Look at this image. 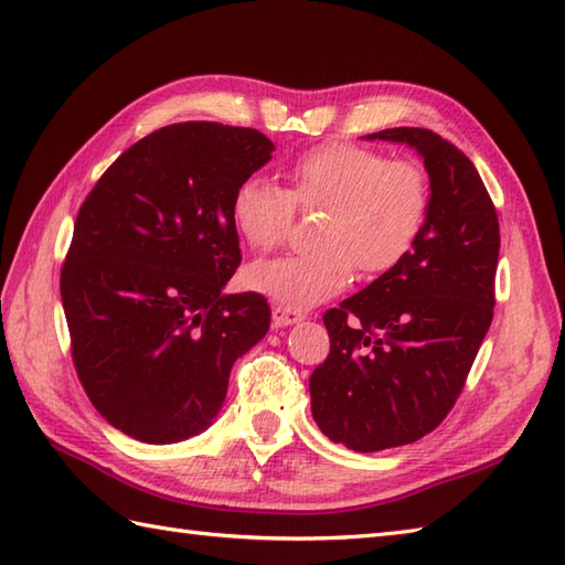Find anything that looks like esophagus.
<instances>
[{
    "label": "esophagus",
    "instance_id": "obj_1",
    "mask_svg": "<svg viewBox=\"0 0 565 565\" xmlns=\"http://www.w3.org/2000/svg\"><path fill=\"white\" fill-rule=\"evenodd\" d=\"M303 313L296 308H286V306H274L271 310V322L274 328H286V326H294V322H301Z\"/></svg>",
    "mask_w": 565,
    "mask_h": 565
}]
</instances>
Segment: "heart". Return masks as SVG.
Segmentation results:
<instances>
[{"label":"heart","mask_w":565,"mask_h":565,"mask_svg":"<svg viewBox=\"0 0 565 565\" xmlns=\"http://www.w3.org/2000/svg\"><path fill=\"white\" fill-rule=\"evenodd\" d=\"M296 206L322 209L313 227L318 247L249 264L243 284L286 308H308L347 289L356 267L379 276L403 264L427 225L431 186L415 160L330 140L291 162L289 189L264 177L239 182L231 213L239 237L269 252L289 235Z\"/></svg>","instance_id":"heart-1"}]
</instances>
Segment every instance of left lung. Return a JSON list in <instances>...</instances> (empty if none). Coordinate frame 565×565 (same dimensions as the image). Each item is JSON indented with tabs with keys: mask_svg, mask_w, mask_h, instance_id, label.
<instances>
[{
	"mask_svg": "<svg viewBox=\"0 0 565 565\" xmlns=\"http://www.w3.org/2000/svg\"><path fill=\"white\" fill-rule=\"evenodd\" d=\"M425 160L429 218L413 252L330 308V354L310 376V411L332 441L381 451L449 415L493 320L500 223L473 162L427 128H386Z\"/></svg>",
	"mask_w": 565,
	"mask_h": 565,
	"instance_id": "8db88e82",
	"label": "left lung"
}]
</instances>
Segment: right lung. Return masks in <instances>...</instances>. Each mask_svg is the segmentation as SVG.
<instances>
[{
  "label": "right lung",
  "mask_w": 565,
  "mask_h": 565,
  "mask_svg": "<svg viewBox=\"0 0 565 565\" xmlns=\"http://www.w3.org/2000/svg\"><path fill=\"white\" fill-rule=\"evenodd\" d=\"M255 128L186 121L130 146L84 199L60 271L72 362L106 423L148 444L199 435L269 330L239 267L231 203L271 160Z\"/></svg>",
  "instance_id": "right-lung-1"
}]
</instances>
